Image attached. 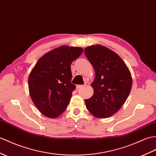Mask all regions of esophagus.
Here are the masks:
<instances>
[{
	"label": "esophagus",
	"instance_id": "esophagus-1",
	"mask_svg": "<svg viewBox=\"0 0 156 156\" xmlns=\"http://www.w3.org/2000/svg\"><path fill=\"white\" fill-rule=\"evenodd\" d=\"M83 87H84V85H77L76 86V88L77 89H80V88H83Z\"/></svg>",
	"mask_w": 156,
	"mask_h": 156
}]
</instances>
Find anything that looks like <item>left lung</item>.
I'll use <instances>...</instances> for the list:
<instances>
[{
  "mask_svg": "<svg viewBox=\"0 0 156 156\" xmlns=\"http://www.w3.org/2000/svg\"><path fill=\"white\" fill-rule=\"evenodd\" d=\"M85 55L96 72L92 83L94 94L85 100L86 108L99 118L110 117L120 109L131 91V74L116 53L101 45L84 49Z\"/></svg>",
  "mask_w": 156,
  "mask_h": 156,
  "instance_id": "left-lung-1",
  "label": "left lung"
}]
</instances>
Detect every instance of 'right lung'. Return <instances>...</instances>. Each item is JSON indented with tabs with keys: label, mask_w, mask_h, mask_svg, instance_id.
<instances>
[{
	"label": "right lung",
	"mask_w": 156,
	"mask_h": 156,
	"mask_svg": "<svg viewBox=\"0 0 156 156\" xmlns=\"http://www.w3.org/2000/svg\"><path fill=\"white\" fill-rule=\"evenodd\" d=\"M83 52L80 47L62 46L40 58L28 77L32 102L41 113L55 118L66 109L76 86L70 65Z\"/></svg>",
	"instance_id": "add662e5"
}]
</instances>
